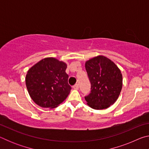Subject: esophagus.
Instances as JSON below:
<instances>
[{
  "mask_svg": "<svg viewBox=\"0 0 149 149\" xmlns=\"http://www.w3.org/2000/svg\"><path fill=\"white\" fill-rule=\"evenodd\" d=\"M73 89H74L75 90H78V89H79V85L75 84V85L73 86Z\"/></svg>",
  "mask_w": 149,
  "mask_h": 149,
  "instance_id": "34e87169",
  "label": "esophagus"
}]
</instances>
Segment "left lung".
Returning a JSON list of instances; mask_svg holds the SVG:
<instances>
[{
  "mask_svg": "<svg viewBox=\"0 0 149 149\" xmlns=\"http://www.w3.org/2000/svg\"><path fill=\"white\" fill-rule=\"evenodd\" d=\"M91 92L85 99L95 110L105 109L116 101L122 88V75L112 60L98 56L85 63Z\"/></svg>",
  "mask_w": 149,
  "mask_h": 149,
  "instance_id": "left-lung-1",
  "label": "left lung"
}]
</instances>
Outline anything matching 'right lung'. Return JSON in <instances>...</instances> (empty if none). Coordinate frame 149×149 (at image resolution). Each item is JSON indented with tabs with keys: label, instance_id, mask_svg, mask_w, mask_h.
Wrapping results in <instances>:
<instances>
[{
	"label": "right lung",
	"instance_id": "1",
	"mask_svg": "<svg viewBox=\"0 0 149 149\" xmlns=\"http://www.w3.org/2000/svg\"><path fill=\"white\" fill-rule=\"evenodd\" d=\"M67 65L54 58L41 60L30 68L26 77L30 97L37 105L55 108L66 99L72 87L68 83Z\"/></svg>",
	"mask_w": 149,
	"mask_h": 149
}]
</instances>
